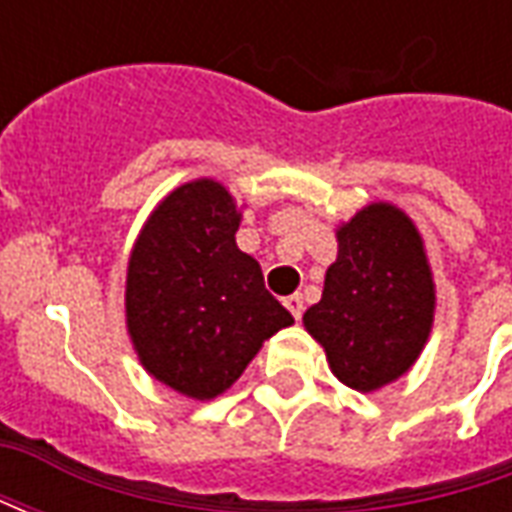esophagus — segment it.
<instances>
[{"label":"esophagus","instance_id":"34e87169","mask_svg":"<svg viewBox=\"0 0 512 512\" xmlns=\"http://www.w3.org/2000/svg\"><path fill=\"white\" fill-rule=\"evenodd\" d=\"M285 307L290 310V315L301 321V312H304V299H301L299 293H293V296H285Z\"/></svg>","mask_w":512,"mask_h":512}]
</instances>
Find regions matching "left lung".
Segmentation results:
<instances>
[{"mask_svg":"<svg viewBox=\"0 0 512 512\" xmlns=\"http://www.w3.org/2000/svg\"><path fill=\"white\" fill-rule=\"evenodd\" d=\"M337 244L304 326L326 348L334 376L373 392L403 376L428 340L433 277L417 227L395 205H367L337 230Z\"/></svg>","mask_w":512,"mask_h":512,"instance_id":"1","label":"left lung"}]
</instances>
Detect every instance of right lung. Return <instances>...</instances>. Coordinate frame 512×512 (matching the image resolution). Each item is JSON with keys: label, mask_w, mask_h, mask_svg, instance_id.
<instances>
[{"label": "right lung", "mask_w": 512, "mask_h": 512, "mask_svg": "<svg viewBox=\"0 0 512 512\" xmlns=\"http://www.w3.org/2000/svg\"><path fill=\"white\" fill-rule=\"evenodd\" d=\"M241 213L216 180H194L150 213L126 279L139 362L197 400L222 395L271 334L293 323L255 257L235 246Z\"/></svg>", "instance_id": "add662e5"}]
</instances>
